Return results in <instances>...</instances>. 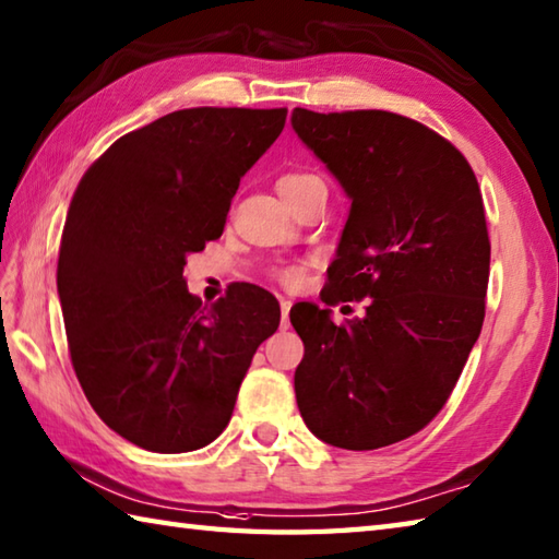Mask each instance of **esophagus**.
<instances>
[{
  "instance_id": "34e87169",
  "label": "esophagus",
  "mask_w": 559,
  "mask_h": 559,
  "mask_svg": "<svg viewBox=\"0 0 559 559\" xmlns=\"http://www.w3.org/2000/svg\"><path fill=\"white\" fill-rule=\"evenodd\" d=\"M293 302L288 298H281V328L288 330L290 328V320H288V312H290Z\"/></svg>"
}]
</instances>
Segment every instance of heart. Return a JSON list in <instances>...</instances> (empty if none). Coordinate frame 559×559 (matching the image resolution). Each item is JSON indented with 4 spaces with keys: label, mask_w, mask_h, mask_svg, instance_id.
<instances>
[{
    "label": "heart",
    "mask_w": 559,
    "mask_h": 559,
    "mask_svg": "<svg viewBox=\"0 0 559 559\" xmlns=\"http://www.w3.org/2000/svg\"><path fill=\"white\" fill-rule=\"evenodd\" d=\"M314 180H320V178L318 176H310V174H288V176H283L276 182V186H278V192H281V198H283V195H288V192H296L300 188L310 186V182H314ZM283 278L296 281L298 278V271H286V273H283Z\"/></svg>",
    "instance_id": "obj_1"
}]
</instances>
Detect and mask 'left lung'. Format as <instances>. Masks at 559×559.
<instances>
[{
    "mask_svg": "<svg viewBox=\"0 0 559 559\" xmlns=\"http://www.w3.org/2000/svg\"><path fill=\"white\" fill-rule=\"evenodd\" d=\"M293 131L352 200L322 302L290 308L296 401L314 438L379 450L442 411L484 324L491 245L479 182L448 139L381 109L296 107Z\"/></svg>",
    "mask_w": 559,
    "mask_h": 559,
    "instance_id": "1",
    "label": "left lung"
}]
</instances>
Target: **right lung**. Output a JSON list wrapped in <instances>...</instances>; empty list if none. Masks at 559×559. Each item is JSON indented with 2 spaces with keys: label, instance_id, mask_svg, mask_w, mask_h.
Wrapping results in <instances>:
<instances>
[{
  "label": "right lung",
  "instance_id": "1",
  "mask_svg": "<svg viewBox=\"0 0 559 559\" xmlns=\"http://www.w3.org/2000/svg\"><path fill=\"white\" fill-rule=\"evenodd\" d=\"M288 109H178L117 139L70 202L58 253L68 349L90 405L151 452H192L227 428L259 344L278 330L269 290L231 283L202 308L182 266L219 239L239 180Z\"/></svg>",
  "mask_w": 559,
  "mask_h": 559
}]
</instances>
